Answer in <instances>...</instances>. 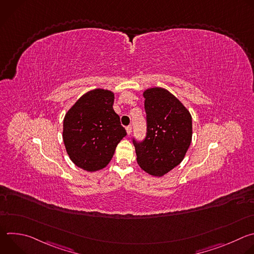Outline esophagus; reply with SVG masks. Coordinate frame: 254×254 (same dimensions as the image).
I'll list each match as a JSON object with an SVG mask.
<instances>
[{
	"instance_id": "obj_1",
	"label": "esophagus",
	"mask_w": 254,
	"mask_h": 254,
	"mask_svg": "<svg viewBox=\"0 0 254 254\" xmlns=\"http://www.w3.org/2000/svg\"><path fill=\"white\" fill-rule=\"evenodd\" d=\"M126 129H127V133L129 135V134L131 133V127H130V126H128V127H126Z\"/></svg>"
}]
</instances>
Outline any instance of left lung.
<instances>
[{"instance_id":"1","label":"left lung","mask_w":254,"mask_h":254,"mask_svg":"<svg viewBox=\"0 0 254 254\" xmlns=\"http://www.w3.org/2000/svg\"><path fill=\"white\" fill-rule=\"evenodd\" d=\"M147 137L133 140L138 166L154 177H162L185 158L192 141V117L175 95L162 87L143 91Z\"/></svg>"}]
</instances>
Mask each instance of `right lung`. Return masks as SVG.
<instances>
[{"label": "right lung", "instance_id": "add662e5", "mask_svg": "<svg viewBox=\"0 0 254 254\" xmlns=\"http://www.w3.org/2000/svg\"><path fill=\"white\" fill-rule=\"evenodd\" d=\"M115 93L96 88L84 93L63 120V142L75 166L87 172L105 168L127 135L114 111Z\"/></svg>", "mask_w": 254, "mask_h": 254}]
</instances>
